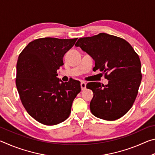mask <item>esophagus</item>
Instances as JSON below:
<instances>
[{"label": "esophagus", "instance_id": "obj_1", "mask_svg": "<svg viewBox=\"0 0 155 155\" xmlns=\"http://www.w3.org/2000/svg\"><path fill=\"white\" fill-rule=\"evenodd\" d=\"M81 87L82 90H85L86 89V83L85 82H81Z\"/></svg>", "mask_w": 155, "mask_h": 155}]
</instances>
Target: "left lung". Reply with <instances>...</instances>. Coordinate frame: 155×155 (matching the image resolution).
I'll return each mask as SVG.
<instances>
[{"mask_svg":"<svg viewBox=\"0 0 155 155\" xmlns=\"http://www.w3.org/2000/svg\"><path fill=\"white\" fill-rule=\"evenodd\" d=\"M95 61L93 70H99L109 80L107 85L88 83L92 90L90 110L105 120H115L132 107L141 81V61L130 44L122 38L107 33L78 39L75 44Z\"/></svg>","mask_w":155,"mask_h":155,"instance_id":"obj_1","label":"left lung"}]
</instances>
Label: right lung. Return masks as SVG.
Returning a JSON list of instances; mask_svg holds the SVG:
<instances>
[{
	"label": "right lung",
	"mask_w": 155,
	"mask_h": 155,
	"mask_svg": "<svg viewBox=\"0 0 155 155\" xmlns=\"http://www.w3.org/2000/svg\"><path fill=\"white\" fill-rule=\"evenodd\" d=\"M77 39H37L18 57L15 84L21 102L28 114L44 125L65 121L81 90L78 81L64 83L57 77L63 57Z\"/></svg>",
	"instance_id": "add662e5"
}]
</instances>
